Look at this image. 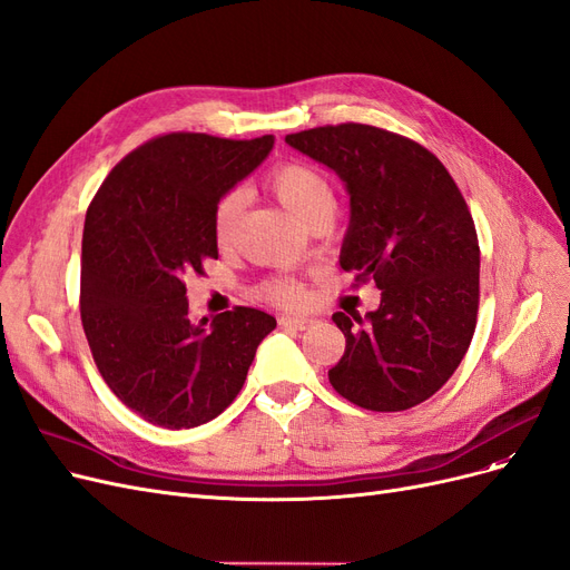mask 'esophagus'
<instances>
[{
	"label": "esophagus",
	"instance_id": "1",
	"mask_svg": "<svg viewBox=\"0 0 570 570\" xmlns=\"http://www.w3.org/2000/svg\"><path fill=\"white\" fill-rule=\"evenodd\" d=\"M312 324H315V320H312V317H301V315H284V317H279V326L296 328V332H305V328H309Z\"/></svg>",
	"mask_w": 570,
	"mask_h": 570
}]
</instances>
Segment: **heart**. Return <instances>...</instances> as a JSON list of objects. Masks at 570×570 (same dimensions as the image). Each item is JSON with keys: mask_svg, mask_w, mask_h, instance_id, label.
<instances>
[{"mask_svg": "<svg viewBox=\"0 0 570 570\" xmlns=\"http://www.w3.org/2000/svg\"><path fill=\"white\" fill-rule=\"evenodd\" d=\"M269 187L274 194H277L282 204L305 225L315 217L334 215V208H336L334 187L328 185V179L320 170L312 168V165H305V163L279 165V168L272 170L269 175ZM242 208H244L242 191H229L217 200L215 215H213V232H215V242L219 246L232 244ZM263 293L269 301L284 303V305L298 303L303 298L301 288L288 282H272L263 288Z\"/></svg>", "mask_w": 570, "mask_h": 570, "instance_id": "b5f03b06", "label": "heart"}]
</instances>
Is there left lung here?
I'll return each mask as SVG.
<instances>
[{"label":"left lung","instance_id":"obj_1","mask_svg":"<svg viewBox=\"0 0 570 570\" xmlns=\"http://www.w3.org/2000/svg\"><path fill=\"white\" fill-rule=\"evenodd\" d=\"M286 144L334 170L351 196L341 267L374 279V312L334 322L345 353L328 381L372 412L429 400L454 374L479 315L481 248L466 200L424 146L372 125H326Z\"/></svg>","mask_w":570,"mask_h":570}]
</instances>
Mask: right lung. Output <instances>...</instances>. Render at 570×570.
<instances>
[{"label":"right lung","instance_id":"add662e5","mask_svg":"<svg viewBox=\"0 0 570 570\" xmlns=\"http://www.w3.org/2000/svg\"><path fill=\"white\" fill-rule=\"evenodd\" d=\"M248 141L175 132L125 156L85 217L80 315L91 355L125 407L163 429L225 412L277 320L236 307L191 322L185 277L217 258L213 215L269 156Z\"/></svg>","mask_w":570,"mask_h":570}]
</instances>
